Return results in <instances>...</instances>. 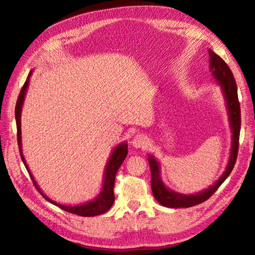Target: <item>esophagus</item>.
<instances>
[{
    "label": "esophagus",
    "instance_id": "34e87169",
    "mask_svg": "<svg viewBox=\"0 0 255 255\" xmlns=\"http://www.w3.org/2000/svg\"><path fill=\"white\" fill-rule=\"evenodd\" d=\"M131 144L135 148L144 147V146L147 144V137L141 135V133H137V135L133 136L132 140H131Z\"/></svg>",
    "mask_w": 255,
    "mask_h": 255
}]
</instances>
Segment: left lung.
Instances as JSON below:
<instances>
[{"mask_svg": "<svg viewBox=\"0 0 255 255\" xmlns=\"http://www.w3.org/2000/svg\"><path fill=\"white\" fill-rule=\"evenodd\" d=\"M210 56V70L213 72V76L217 83L222 86L224 97L226 100V106L228 109V116H230L231 123V130H232V148H231V156L228 159V164L224 174L221 179L216 181L214 185L210 188L206 189L205 191H200L196 195H182L167 189L164 185L163 181L159 176V164L154 158V156L149 155L148 163L150 167V187L154 198L156 199L162 206L169 207V208H189V207L199 205L201 202L206 201L207 199L214 195L222 183L227 179V176L231 174L233 167L235 165L237 153H239V139H240V130H241V107L239 102V97H237V88L236 82L231 68L228 67L227 64L216 55L213 50H208Z\"/></svg>", "mask_w": 255, "mask_h": 255, "instance_id": "left-lung-1", "label": "left lung"}]
</instances>
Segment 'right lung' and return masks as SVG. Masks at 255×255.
Wrapping results in <instances>:
<instances>
[{
    "label": "right lung",
    "mask_w": 255,
    "mask_h": 255,
    "mask_svg": "<svg viewBox=\"0 0 255 255\" xmlns=\"http://www.w3.org/2000/svg\"><path fill=\"white\" fill-rule=\"evenodd\" d=\"M31 75L30 73L29 76ZM29 76L27 77V81L24 82V84L21 89L20 94L18 97V100H16V105H15V122H16V137H18V145H19V152L21 155V158H22V162L24 164L25 169H27L28 173L31 178L34 188H36L38 191L40 192V195L45 198L47 201L51 202L56 206H58L60 209L68 211L71 214H75L79 216H83V217H92V216H97V215H101L105 214L106 211L109 210L111 208L112 204L115 201V193H114V188H115V178L116 174H117V171L122 165L124 159L126 158L127 154H128V146L126 143L118 145L117 147L115 148L114 152H112L111 156L108 161V164L106 166V171H105V181H103V187L100 192V195L98 196L96 199L86 202V204L83 205H79V206H64L57 204V202L53 201L49 199L48 197H46V195L42 193L40 188L38 187L36 181H34L33 176L30 172L29 167L27 165V162L23 157L22 154V144H21V109H22V105H23V100H24V96L25 92H27L28 89V84H29Z\"/></svg>",
    "instance_id": "right-lung-1"
}]
</instances>
